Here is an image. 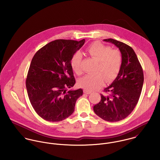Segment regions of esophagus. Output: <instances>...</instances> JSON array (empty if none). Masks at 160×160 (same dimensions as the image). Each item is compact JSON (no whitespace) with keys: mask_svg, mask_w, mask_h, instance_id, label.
<instances>
[{"mask_svg":"<svg viewBox=\"0 0 160 160\" xmlns=\"http://www.w3.org/2000/svg\"><path fill=\"white\" fill-rule=\"evenodd\" d=\"M84 93H86V94H89V93H91V92L85 89V90H84Z\"/></svg>","mask_w":160,"mask_h":160,"instance_id":"esophagus-1","label":"esophagus"}]
</instances>
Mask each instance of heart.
I'll use <instances>...</instances> for the list:
<instances>
[{"instance_id": "1", "label": "heart", "mask_w": 160, "mask_h": 160, "mask_svg": "<svg viewBox=\"0 0 160 160\" xmlns=\"http://www.w3.org/2000/svg\"><path fill=\"white\" fill-rule=\"evenodd\" d=\"M87 52L93 58L98 61L96 74H87L82 78L79 82L81 87L92 91L101 88L105 81L110 82L118 75L122 63V57L118 49H112L100 42H94L87 48ZM82 54L77 52L74 53L71 60V65L73 71L81 74L82 69Z\"/></svg>"}]
</instances>
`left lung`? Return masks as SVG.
Listing matches in <instances>:
<instances>
[{
  "label": "left lung",
  "instance_id": "obj_1",
  "mask_svg": "<svg viewBox=\"0 0 160 160\" xmlns=\"http://www.w3.org/2000/svg\"><path fill=\"white\" fill-rule=\"evenodd\" d=\"M103 41L119 49L122 63L114 81L104 89L109 95L100 94L101 100L93 106V111L105 121L116 122L126 118L136 106L143 87V73L132 47L113 39Z\"/></svg>",
  "mask_w": 160,
  "mask_h": 160
}]
</instances>
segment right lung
I'll return each instance as SVG.
<instances>
[{"instance_id":"1","label":"right lung","mask_w":160,"mask_h":160,"mask_svg":"<svg viewBox=\"0 0 160 160\" xmlns=\"http://www.w3.org/2000/svg\"><path fill=\"white\" fill-rule=\"evenodd\" d=\"M80 41L58 39L39 49L34 55L28 70L26 86L29 99L39 116L57 122L74 112L81 89L70 90L76 83L71 65L74 53L84 44Z\"/></svg>"}]
</instances>
